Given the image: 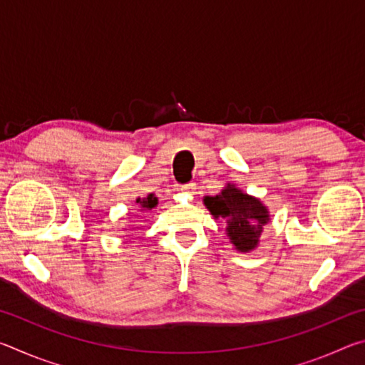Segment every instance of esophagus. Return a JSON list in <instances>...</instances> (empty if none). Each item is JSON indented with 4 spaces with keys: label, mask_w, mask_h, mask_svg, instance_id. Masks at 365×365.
Returning a JSON list of instances; mask_svg holds the SVG:
<instances>
[{
    "label": "esophagus",
    "mask_w": 365,
    "mask_h": 365,
    "mask_svg": "<svg viewBox=\"0 0 365 365\" xmlns=\"http://www.w3.org/2000/svg\"><path fill=\"white\" fill-rule=\"evenodd\" d=\"M180 190L183 191V193H187V195H195L196 193V183L195 182H190L187 185H183Z\"/></svg>",
    "instance_id": "34e87169"
}]
</instances>
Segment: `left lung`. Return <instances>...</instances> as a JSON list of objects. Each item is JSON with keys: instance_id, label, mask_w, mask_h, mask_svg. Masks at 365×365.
Returning <instances> with one entry per match:
<instances>
[{"instance_id": "obj_1", "label": "left lung", "mask_w": 365, "mask_h": 365, "mask_svg": "<svg viewBox=\"0 0 365 365\" xmlns=\"http://www.w3.org/2000/svg\"><path fill=\"white\" fill-rule=\"evenodd\" d=\"M205 205L214 219L227 220V233L235 248L242 252L255 250L269 212L262 202L228 185L219 195L206 196Z\"/></svg>"}]
</instances>
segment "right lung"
Segmentation results:
<instances>
[{"instance_id": "1", "label": "right lung", "mask_w": 365, "mask_h": 365, "mask_svg": "<svg viewBox=\"0 0 365 365\" xmlns=\"http://www.w3.org/2000/svg\"><path fill=\"white\" fill-rule=\"evenodd\" d=\"M137 202L138 205L141 206V207H145V209H153L154 206L158 205V197L154 196V195H148V197H143V200H137Z\"/></svg>"}]
</instances>
